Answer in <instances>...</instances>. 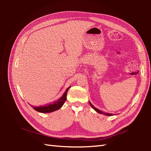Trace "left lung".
<instances>
[{
  "label": "left lung",
  "mask_w": 151,
  "mask_h": 151,
  "mask_svg": "<svg viewBox=\"0 0 151 151\" xmlns=\"http://www.w3.org/2000/svg\"><path fill=\"white\" fill-rule=\"evenodd\" d=\"M89 104H90L91 105V106L94 109V110L96 111H97V112H98V113L99 114H104V115H110V116H111V115H112V114H108V113H105V112H103V111H101V110H99V109H97V108H96L95 107H94L92 105V104L91 103V102H89Z\"/></svg>",
  "instance_id": "8db88e82"
}]
</instances>
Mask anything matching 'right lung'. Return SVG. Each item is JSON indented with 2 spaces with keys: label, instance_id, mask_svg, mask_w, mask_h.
Here are the masks:
<instances>
[{
  "label": "right lung",
  "instance_id": "right-lung-1",
  "mask_svg": "<svg viewBox=\"0 0 151 151\" xmlns=\"http://www.w3.org/2000/svg\"><path fill=\"white\" fill-rule=\"evenodd\" d=\"M70 88V86L66 89L62 97H61L60 99H58V101H54L52 104H47L45 106H37V107H35L34 106H32L30 104V105L35 110L41 112V113H49V112H52V111L59 110L60 108H62V106L64 104V102H65V101H66L67 91H68L69 89Z\"/></svg>",
  "mask_w": 151,
  "mask_h": 151
}]
</instances>
